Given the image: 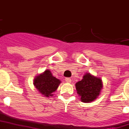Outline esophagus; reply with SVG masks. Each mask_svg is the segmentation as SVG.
Masks as SVG:
<instances>
[{
    "mask_svg": "<svg viewBox=\"0 0 129 129\" xmlns=\"http://www.w3.org/2000/svg\"><path fill=\"white\" fill-rule=\"evenodd\" d=\"M65 81L67 82H71V79L69 78H65Z\"/></svg>",
    "mask_w": 129,
    "mask_h": 129,
    "instance_id": "obj_1",
    "label": "esophagus"
}]
</instances>
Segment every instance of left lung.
I'll use <instances>...</instances> for the list:
<instances>
[{"label": "left lung", "mask_w": 129, "mask_h": 129, "mask_svg": "<svg viewBox=\"0 0 129 129\" xmlns=\"http://www.w3.org/2000/svg\"><path fill=\"white\" fill-rule=\"evenodd\" d=\"M102 81L100 78L86 73L82 80L76 84L77 93L80 95L82 102L89 103L96 99L102 89Z\"/></svg>", "instance_id": "8db88e82"}]
</instances>
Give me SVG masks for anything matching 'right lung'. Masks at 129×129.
Masks as SVG:
<instances>
[{
  "instance_id": "add662e5",
  "label": "right lung",
  "mask_w": 129,
  "mask_h": 129,
  "mask_svg": "<svg viewBox=\"0 0 129 129\" xmlns=\"http://www.w3.org/2000/svg\"><path fill=\"white\" fill-rule=\"evenodd\" d=\"M61 81L52 75L49 69L37 76L34 80V85L40 93L45 97L53 95V92L58 89Z\"/></svg>"
}]
</instances>
